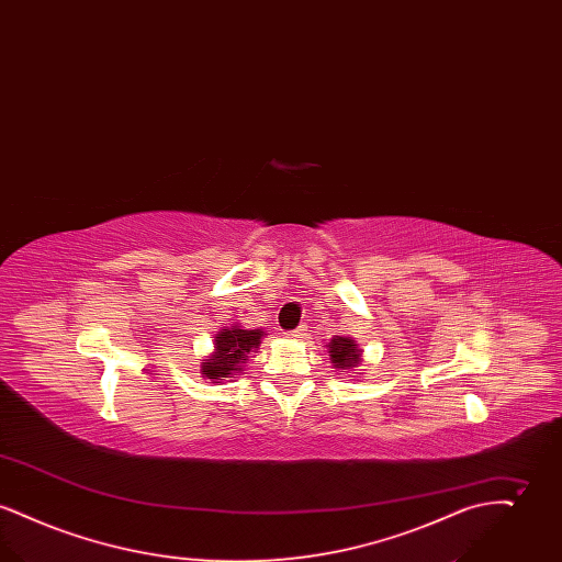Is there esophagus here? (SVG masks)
<instances>
[{
  "instance_id": "esophagus-1",
  "label": "esophagus",
  "mask_w": 562,
  "mask_h": 562,
  "mask_svg": "<svg viewBox=\"0 0 562 562\" xmlns=\"http://www.w3.org/2000/svg\"><path fill=\"white\" fill-rule=\"evenodd\" d=\"M286 337H289V339H303V337H305V324H301L299 328L286 333Z\"/></svg>"
}]
</instances>
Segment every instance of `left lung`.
I'll use <instances>...</instances> for the list:
<instances>
[{
    "label": "left lung",
    "instance_id": "8db88e82",
    "mask_svg": "<svg viewBox=\"0 0 562 562\" xmlns=\"http://www.w3.org/2000/svg\"><path fill=\"white\" fill-rule=\"evenodd\" d=\"M328 356H330V362L335 364V369H341V371L353 369L362 362L360 349L349 337H333L328 344Z\"/></svg>",
    "mask_w": 562,
    "mask_h": 562
}]
</instances>
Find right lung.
<instances>
[{"mask_svg": "<svg viewBox=\"0 0 562 562\" xmlns=\"http://www.w3.org/2000/svg\"><path fill=\"white\" fill-rule=\"evenodd\" d=\"M263 337L261 328L248 330L234 324L232 328H221L218 335L214 337V351L202 362L200 373L213 383H221L227 376H234L241 373L244 362L248 360V353L255 348H259Z\"/></svg>", "mask_w": 562, "mask_h": 562, "instance_id": "right-lung-1", "label": "right lung"}]
</instances>
